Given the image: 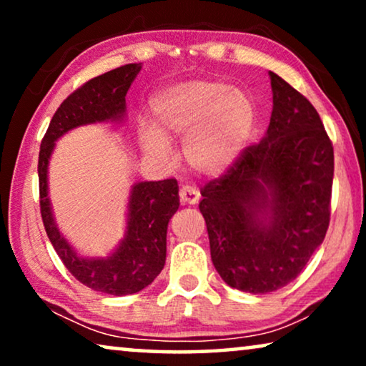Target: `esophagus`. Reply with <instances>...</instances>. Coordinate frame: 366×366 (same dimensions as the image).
Here are the masks:
<instances>
[{
	"label": "esophagus",
	"mask_w": 366,
	"mask_h": 366,
	"mask_svg": "<svg viewBox=\"0 0 366 366\" xmlns=\"http://www.w3.org/2000/svg\"><path fill=\"white\" fill-rule=\"evenodd\" d=\"M179 199L183 204H197L199 202V192L193 187H183L179 189Z\"/></svg>",
	"instance_id": "obj_1"
}]
</instances>
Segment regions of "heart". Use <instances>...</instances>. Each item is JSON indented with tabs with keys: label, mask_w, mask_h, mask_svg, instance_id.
Listing matches in <instances>:
<instances>
[{
	"label": "heart",
	"mask_w": 366,
	"mask_h": 366,
	"mask_svg": "<svg viewBox=\"0 0 366 366\" xmlns=\"http://www.w3.org/2000/svg\"><path fill=\"white\" fill-rule=\"evenodd\" d=\"M152 128L139 132L144 153L168 157V143L183 139V158L204 177H222L242 158L257 127V104L242 88L217 79L168 84L149 98Z\"/></svg>",
	"instance_id": "1"
}]
</instances>
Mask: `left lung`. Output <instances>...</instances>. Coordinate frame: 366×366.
Returning <instances> with one entry per match:
<instances>
[{"label":"left lung","instance_id":"left-lung-1","mask_svg":"<svg viewBox=\"0 0 366 366\" xmlns=\"http://www.w3.org/2000/svg\"><path fill=\"white\" fill-rule=\"evenodd\" d=\"M273 109L257 147L202 189L212 262L222 280L269 293L302 273L330 223L333 147L303 94L269 71Z\"/></svg>","mask_w":366,"mask_h":366}]
</instances>
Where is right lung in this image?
<instances>
[{"mask_svg": "<svg viewBox=\"0 0 366 366\" xmlns=\"http://www.w3.org/2000/svg\"><path fill=\"white\" fill-rule=\"evenodd\" d=\"M142 71V63H132L89 79L69 94L53 114L44 134L38 159L39 204L44 229L78 282L94 292L114 297L142 292L158 277L167 262V229L179 207L178 182H138L132 184L127 203L124 234L107 257H84L59 232L48 188L49 159L56 142L79 127L94 123L127 122V93Z\"/></svg>", "mask_w": 366, "mask_h": 366, "instance_id": "right-lung-1", "label": "right lung"}]
</instances>
